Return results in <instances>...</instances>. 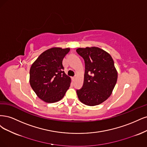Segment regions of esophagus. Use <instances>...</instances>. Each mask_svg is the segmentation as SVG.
Instances as JSON below:
<instances>
[{
  "instance_id": "esophagus-1",
  "label": "esophagus",
  "mask_w": 147,
  "mask_h": 147,
  "mask_svg": "<svg viewBox=\"0 0 147 147\" xmlns=\"http://www.w3.org/2000/svg\"><path fill=\"white\" fill-rule=\"evenodd\" d=\"M76 79V76H75L73 77V80H74H74H75V79Z\"/></svg>"
}]
</instances>
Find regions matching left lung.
<instances>
[{"label": "left lung", "instance_id": "obj_1", "mask_svg": "<svg viewBox=\"0 0 147 147\" xmlns=\"http://www.w3.org/2000/svg\"><path fill=\"white\" fill-rule=\"evenodd\" d=\"M86 66L82 87L76 92L80 101L90 106L103 102L117 83L118 74L111 55L97 47L78 48Z\"/></svg>", "mask_w": 147, "mask_h": 147}]
</instances>
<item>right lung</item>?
<instances>
[{
  "mask_svg": "<svg viewBox=\"0 0 147 147\" xmlns=\"http://www.w3.org/2000/svg\"><path fill=\"white\" fill-rule=\"evenodd\" d=\"M69 48H53L43 52L30 69V84L39 98L46 102L60 101L70 86L71 78L64 72L62 61Z\"/></svg>",
  "mask_w": 147,
  "mask_h": 147,
  "instance_id": "1",
  "label": "right lung"
}]
</instances>
